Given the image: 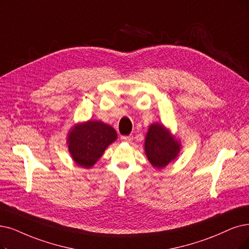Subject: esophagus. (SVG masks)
I'll return each instance as SVG.
<instances>
[{
    "instance_id": "obj_1",
    "label": "esophagus",
    "mask_w": 249,
    "mask_h": 249,
    "mask_svg": "<svg viewBox=\"0 0 249 249\" xmlns=\"http://www.w3.org/2000/svg\"><path fill=\"white\" fill-rule=\"evenodd\" d=\"M121 139H122V141H124V142H127V143H131L132 141H133V139H134V137L133 136H122L121 137Z\"/></svg>"
}]
</instances>
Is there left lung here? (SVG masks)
<instances>
[{"label":"left lung","instance_id":"obj_1","mask_svg":"<svg viewBox=\"0 0 249 249\" xmlns=\"http://www.w3.org/2000/svg\"><path fill=\"white\" fill-rule=\"evenodd\" d=\"M180 144L170 135L165 127L153 124L149 127L145 140V152L151 164L163 168L177 157Z\"/></svg>","mask_w":249,"mask_h":249}]
</instances>
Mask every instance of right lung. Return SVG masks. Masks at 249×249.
Listing matches in <instances>:
<instances>
[{
	"label": "right lung",
	"mask_w": 249,
	"mask_h": 249,
	"mask_svg": "<svg viewBox=\"0 0 249 249\" xmlns=\"http://www.w3.org/2000/svg\"><path fill=\"white\" fill-rule=\"evenodd\" d=\"M117 135L113 127L101 122L89 121L77 124L68 137V149L76 164L91 167Z\"/></svg>",
	"instance_id": "obj_1"
}]
</instances>
